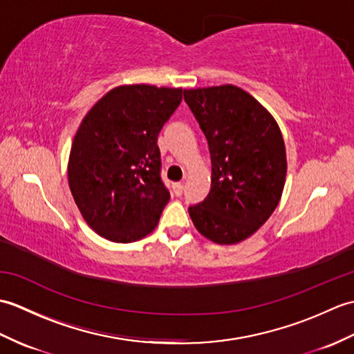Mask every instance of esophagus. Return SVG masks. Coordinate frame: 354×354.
<instances>
[{
  "instance_id": "1",
  "label": "esophagus",
  "mask_w": 354,
  "mask_h": 354,
  "mask_svg": "<svg viewBox=\"0 0 354 354\" xmlns=\"http://www.w3.org/2000/svg\"><path fill=\"white\" fill-rule=\"evenodd\" d=\"M183 192H184V184H183V183L173 184V193H175L176 196H181Z\"/></svg>"
}]
</instances>
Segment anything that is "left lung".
I'll use <instances>...</instances> for the list:
<instances>
[{
	"mask_svg": "<svg viewBox=\"0 0 354 354\" xmlns=\"http://www.w3.org/2000/svg\"><path fill=\"white\" fill-rule=\"evenodd\" d=\"M208 141L212 189L189 208L194 227L219 245L252 236L274 213L286 181V147L274 117L234 85L184 89Z\"/></svg>",
	"mask_w": 354,
	"mask_h": 354,
	"instance_id": "obj_1",
	"label": "left lung"
}]
</instances>
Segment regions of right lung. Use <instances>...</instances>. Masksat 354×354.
<instances>
[{
	"instance_id": "obj_1",
	"label": "right lung",
	"mask_w": 354,
	"mask_h": 354,
	"mask_svg": "<svg viewBox=\"0 0 354 354\" xmlns=\"http://www.w3.org/2000/svg\"><path fill=\"white\" fill-rule=\"evenodd\" d=\"M183 100L181 88L123 85L82 120L68 161L70 190L97 234L129 243L150 234L170 193L158 135Z\"/></svg>"
}]
</instances>
